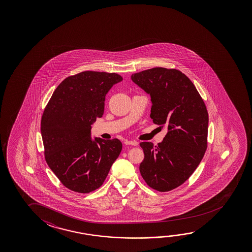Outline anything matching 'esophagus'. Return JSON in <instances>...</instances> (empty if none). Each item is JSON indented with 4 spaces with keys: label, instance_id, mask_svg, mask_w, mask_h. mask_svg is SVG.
I'll return each instance as SVG.
<instances>
[{
    "label": "esophagus",
    "instance_id": "obj_1",
    "mask_svg": "<svg viewBox=\"0 0 252 252\" xmlns=\"http://www.w3.org/2000/svg\"><path fill=\"white\" fill-rule=\"evenodd\" d=\"M125 144L132 145V146H137L138 142L135 140H125Z\"/></svg>",
    "mask_w": 252,
    "mask_h": 252
}]
</instances>
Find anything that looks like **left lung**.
I'll return each instance as SVG.
<instances>
[{
	"label": "left lung",
	"instance_id": "1",
	"mask_svg": "<svg viewBox=\"0 0 252 252\" xmlns=\"http://www.w3.org/2000/svg\"><path fill=\"white\" fill-rule=\"evenodd\" d=\"M131 79L150 95L153 122L168 127L161 143H140V174L155 190H173L190 178L206 152V105L190 79L177 69L154 67Z\"/></svg>",
	"mask_w": 252,
	"mask_h": 252
}]
</instances>
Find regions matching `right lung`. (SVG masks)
Segmentation results:
<instances>
[{"label":"right lung","mask_w":252,"mask_h":252,"mask_svg":"<svg viewBox=\"0 0 252 252\" xmlns=\"http://www.w3.org/2000/svg\"><path fill=\"white\" fill-rule=\"evenodd\" d=\"M120 74L85 71L65 79L54 91L41 120L46 161L66 188L89 193L103 185L122 143L92 138L91 125L101 118L108 91Z\"/></svg>","instance_id":"add662e5"}]
</instances>
